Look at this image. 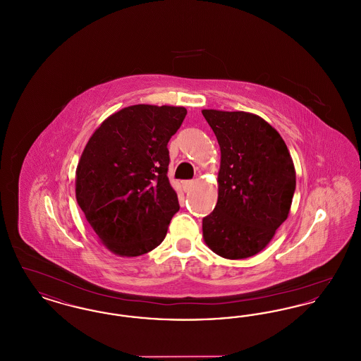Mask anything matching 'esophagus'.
Wrapping results in <instances>:
<instances>
[{
	"label": "esophagus",
	"instance_id": "esophagus-1",
	"mask_svg": "<svg viewBox=\"0 0 361 361\" xmlns=\"http://www.w3.org/2000/svg\"><path fill=\"white\" fill-rule=\"evenodd\" d=\"M195 184H196L195 180H187V181L183 183V188L185 189V190H189Z\"/></svg>",
	"mask_w": 361,
	"mask_h": 361
}]
</instances>
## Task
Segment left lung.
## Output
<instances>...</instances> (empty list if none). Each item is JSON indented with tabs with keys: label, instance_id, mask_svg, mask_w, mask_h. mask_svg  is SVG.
Returning a JSON list of instances; mask_svg holds the SVG:
<instances>
[{
	"label": "left lung",
	"instance_id": "8db88e82",
	"mask_svg": "<svg viewBox=\"0 0 361 361\" xmlns=\"http://www.w3.org/2000/svg\"><path fill=\"white\" fill-rule=\"evenodd\" d=\"M221 147L218 203L203 218V237L221 257L257 255L291 208L296 176L286 142L249 112L203 109Z\"/></svg>",
	"mask_w": 361,
	"mask_h": 361
}]
</instances>
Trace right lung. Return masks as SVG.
<instances>
[{
	"mask_svg": "<svg viewBox=\"0 0 361 361\" xmlns=\"http://www.w3.org/2000/svg\"><path fill=\"white\" fill-rule=\"evenodd\" d=\"M184 106L137 104L102 123L75 172V197L104 245L121 257L155 249L180 209L168 178V142Z\"/></svg>",
	"mask_w": 361,
	"mask_h": 361,
	"instance_id": "obj_1",
	"label": "right lung"
}]
</instances>
